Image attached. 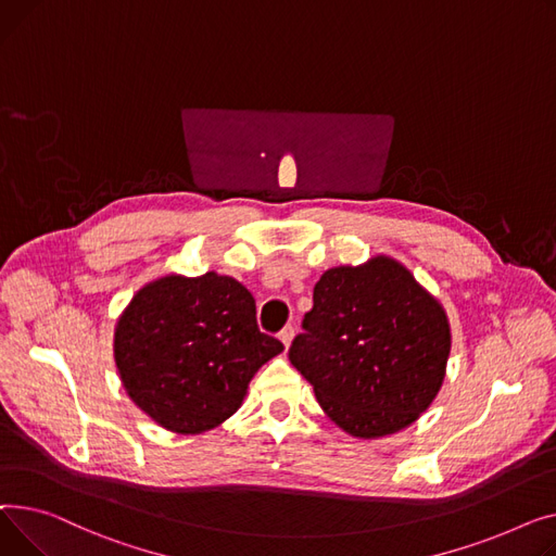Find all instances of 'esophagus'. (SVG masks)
<instances>
[{"instance_id": "obj_1", "label": "esophagus", "mask_w": 556, "mask_h": 556, "mask_svg": "<svg viewBox=\"0 0 556 556\" xmlns=\"http://www.w3.org/2000/svg\"><path fill=\"white\" fill-rule=\"evenodd\" d=\"M278 337H280L282 345H285V348H289V343H291V339H293V328H291V325H287V328H282Z\"/></svg>"}]
</instances>
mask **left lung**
<instances>
[{"label": "left lung", "instance_id": "obj_1", "mask_svg": "<svg viewBox=\"0 0 556 556\" xmlns=\"http://www.w3.org/2000/svg\"><path fill=\"white\" fill-rule=\"evenodd\" d=\"M448 350L442 305L397 260L377 255L320 276L289 362L334 424L370 440L406 429L429 408Z\"/></svg>", "mask_w": 556, "mask_h": 556}]
</instances>
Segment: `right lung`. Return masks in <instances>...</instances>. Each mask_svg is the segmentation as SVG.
I'll return each mask as SVG.
<instances>
[{
	"mask_svg": "<svg viewBox=\"0 0 556 556\" xmlns=\"http://www.w3.org/2000/svg\"><path fill=\"white\" fill-rule=\"evenodd\" d=\"M282 343L263 334L251 291L231 276H166L125 307L114 358L132 402L163 429L198 435L231 417Z\"/></svg>",
	"mask_w": 556,
	"mask_h": 556,
	"instance_id": "obj_1",
	"label": "right lung"
}]
</instances>
